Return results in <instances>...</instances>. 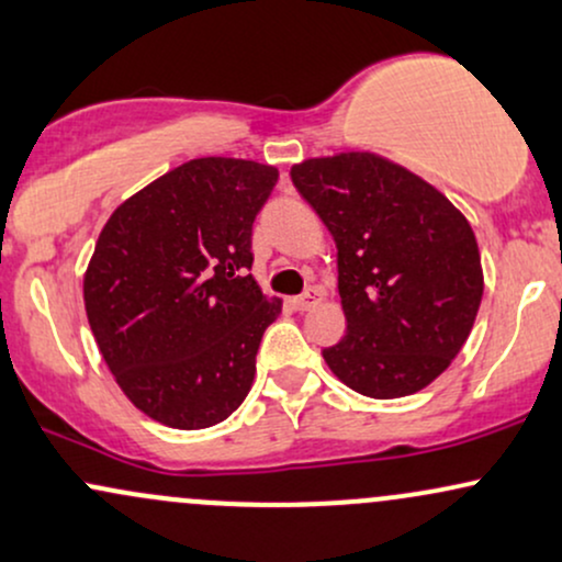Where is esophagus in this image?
I'll return each instance as SVG.
<instances>
[{
	"instance_id": "obj_1",
	"label": "esophagus",
	"mask_w": 562,
	"mask_h": 562,
	"mask_svg": "<svg viewBox=\"0 0 562 562\" xmlns=\"http://www.w3.org/2000/svg\"><path fill=\"white\" fill-rule=\"evenodd\" d=\"M318 300H321V289L313 286V289H307L305 294L292 296V300H289V305H292L294 310H300V313H305V310L318 305Z\"/></svg>"
}]
</instances>
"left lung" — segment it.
Listing matches in <instances>:
<instances>
[{"instance_id":"1","label":"left lung","mask_w":562,"mask_h":562,"mask_svg":"<svg viewBox=\"0 0 562 562\" xmlns=\"http://www.w3.org/2000/svg\"><path fill=\"white\" fill-rule=\"evenodd\" d=\"M292 181L339 249L347 334L323 349L326 366L373 400L426 389L463 349L484 294L471 223L439 189L373 151L310 157Z\"/></svg>"}]
</instances>
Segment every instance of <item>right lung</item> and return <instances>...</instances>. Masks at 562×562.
<instances>
[{"label": "right lung", "mask_w": 562, "mask_h": 562, "mask_svg": "<svg viewBox=\"0 0 562 562\" xmlns=\"http://www.w3.org/2000/svg\"><path fill=\"white\" fill-rule=\"evenodd\" d=\"M276 181L273 165L200 157L128 196L99 234L83 276L91 334L157 424L215 426L252 389L257 347L281 313L247 273Z\"/></svg>", "instance_id": "right-lung-1"}]
</instances>
